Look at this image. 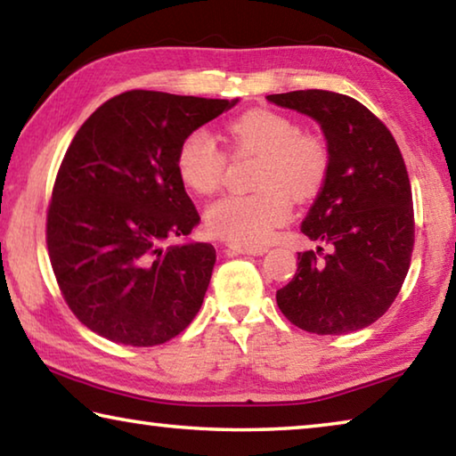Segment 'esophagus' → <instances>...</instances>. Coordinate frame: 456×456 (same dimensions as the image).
<instances>
[{
  "instance_id": "34e87169",
  "label": "esophagus",
  "mask_w": 456,
  "mask_h": 456,
  "mask_svg": "<svg viewBox=\"0 0 456 456\" xmlns=\"http://www.w3.org/2000/svg\"><path fill=\"white\" fill-rule=\"evenodd\" d=\"M229 253H243V256H264L267 253V247L264 245H239V243H227Z\"/></svg>"
}]
</instances>
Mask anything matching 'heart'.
Returning a JSON list of instances; mask_svg holds the SVG:
<instances>
[{"mask_svg":"<svg viewBox=\"0 0 456 456\" xmlns=\"http://www.w3.org/2000/svg\"><path fill=\"white\" fill-rule=\"evenodd\" d=\"M229 134L243 151L259 152L256 191L213 200L205 213L213 235L239 245H259L289 219L293 197L314 199L330 176V149L322 136L269 108H253L229 122ZM176 175L191 191L211 195L223 183L227 157L209 130L195 128L176 149Z\"/></svg>","mask_w":456,"mask_h":456,"instance_id":"1","label":"heart"}]
</instances>
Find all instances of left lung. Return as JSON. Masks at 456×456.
<instances>
[{"label": "left lung", "mask_w": 456, "mask_h": 456, "mask_svg": "<svg viewBox=\"0 0 456 456\" xmlns=\"http://www.w3.org/2000/svg\"><path fill=\"white\" fill-rule=\"evenodd\" d=\"M267 100L318 120L331 159L326 187L302 223V233L330 253H297L277 305L310 334L358 331L388 312L411 267L414 209L403 152L384 122L346 94L296 90Z\"/></svg>", "instance_id": "left-lung-1"}]
</instances>
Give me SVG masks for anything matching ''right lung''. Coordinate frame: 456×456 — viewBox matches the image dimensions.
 Returning <instances> with one entry per match:
<instances>
[{
	"label": "right lung",
	"mask_w": 456,
	"mask_h": 456,
	"mask_svg": "<svg viewBox=\"0 0 456 456\" xmlns=\"http://www.w3.org/2000/svg\"><path fill=\"white\" fill-rule=\"evenodd\" d=\"M235 102L128 90L78 128L53 183L45 243L61 297L94 334L149 348L195 320L215 247L167 245L200 221L176 149Z\"/></svg>",
	"instance_id": "obj_1"
}]
</instances>
